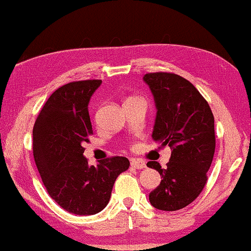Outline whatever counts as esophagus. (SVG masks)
Instances as JSON below:
<instances>
[{"label": "esophagus", "mask_w": 251, "mask_h": 251, "mask_svg": "<svg viewBox=\"0 0 251 251\" xmlns=\"http://www.w3.org/2000/svg\"><path fill=\"white\" fill-rule=\"evenodd\" d=\"M130 165L133 166V168L135 169H145L146 168V163L142 160H140V159H133V160L130 161Z\"/></svg>", "instance_id": "esophagus-1"}]
</instances>
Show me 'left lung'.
Listing matches in <instances>:
<instances>
[{"label":"left lung","mask_w":251,"mask_h":251,"mask_svg":"<svg viewBox=\"0 0 251 251\" xmlns=\"http://www.w3.org/2000/svg\"><path fill=\"white\" fill-rule=\"evenodd\" d=\"M144 81L154 97L157 116L152 139L171 148L166 169L157 161L147 166L160 174L150 202L161 211H178L191 203L207 183L215 150L214 117L193 83L172 73H148Z\"/></svg>","instance_id":"left-lung-1"}]
</instances>
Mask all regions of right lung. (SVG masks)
I'll return each instance as SVG.
<instances>
[{
	"mask_svg": "<svg viewBox=\"0 0 251 251\" xmlns=\"http://www.w3.org/2000/svg\"><path fill=\"white\" fill-rule=\"evenodd\" d=\"M101 80L69 82L47 100L33 126V157L49 195L64 211L99 213L109 203L118 175L128 170L126 157L88 166L83 145L92 135L88 103Z\"/></svg>",
	"mask_w": 251,
	"mask_h": 251,
	"instance_id": "add662e5",
	"label": "right lung"
}]
</instances>
